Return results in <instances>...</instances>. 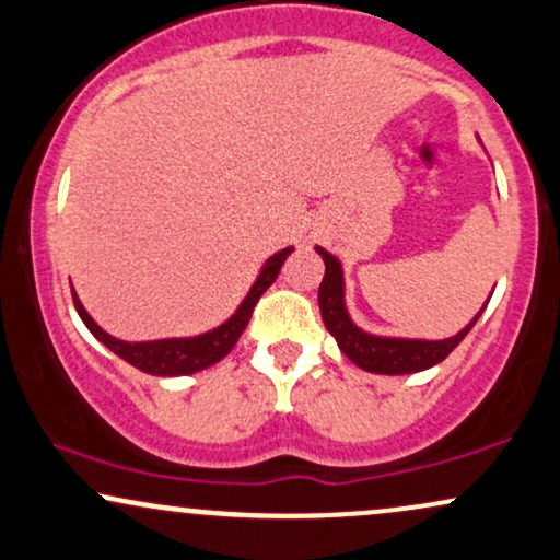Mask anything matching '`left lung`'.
Wrapping results in <instances>:
<instances>
[{
    "instance_id": "1",
    "label": "left lung",
    "mask_w": 560,
    "mask_h": 560,
    "mask_svg": "<svg viewBox=\"0 0 560 560\" xmlns=\"http://www.w3.org/2000/svg\"><path fill=\"white\" fill-rule=\"evenodd\" d=\"M318 255L326 262V276H323L320 289H318V305L326 328L339 345L349 360L357 368L368 370V373L378 375H407V373H420L443 362L446 357L462 345V339L472 331V326L480 318V313L475 315V320L467 328H462L459 334L451 336L443 341H422V339H390V336H373L365 334L362 328H357L352 318H349L345 307V276H341V262L334 258L331 253H326L323 247H315Z\"/></svg>"
}]
</instances>
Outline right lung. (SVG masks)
<instances>
[{
	"label": "right lung",
	"mask_w": 560,
	"mask_h": 560,
	"mask_svg": "<svg viewBox=\"0 0 560 560\" xmlns=\"http://www.w3.org/2000/svg\"><path fill=\"white\" fill-rule=\"evenodd\" d=\"M289 253H292V247H284V250L271 255V258L266 260L258 281H255L253 289L247 292V298L242 300V305L237 307V313H234L232 318H229L226 323H221V326L213 328V331L192 336V339L119 341V339H114V336L106 334L104 328L96 326V320H93L91 315L85 313V307L80 305L75 292H72V302H75L78 315L83 318L88 331L96 336L101 345L109 347L114 354L122 357L125 362H130V365L143 370V373H151V375H190V373H198V370L215 365V362L224 360V357L232 352L234 345L240 341L242 331L247 328V323H250L253 307L258 305L262 292H266V289L276 281V276H279Z\"/></svg>",
	"instance_id": "obj_1"
}]
</instances>
